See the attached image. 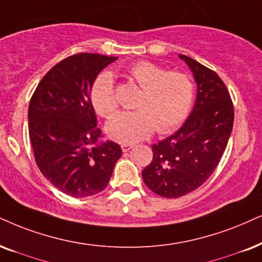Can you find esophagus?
<instances>
[{
  "mask_svg": "<svg viewBox=\"0 0 262 262\" xmlns=\"http://www.w3.org/2000/svg\"><path fill=\"white\" fill-rule=\"evenodd\" d=\"M121 147L123 152H128L129 150H132V148L134 147V144H122Z\"/></svg>",
  "mask_w": 262,
  "mask_h": 262,
  "instance_id": "1",
  "label": "esophagus"
}]
</instances>
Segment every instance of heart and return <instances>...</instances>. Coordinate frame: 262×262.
<instances>
[{
  "instance_id": "1",
  "label": "heart",
  "mask_w": 262,
  "mask_h": 262,
  "mask_svg": "<svg viewBox=\"0 0 262 262\" xmlns=\"http://www.w3.org/2000/svg\"><path fill=\"white\" fill-rule=\"evenodd\" d=\"M129 77L142 89L137 111L121 112L106 125L112 140L129 144L150 137L157 129L167 134L180 127L190 115L194 83L185 72L168 71L150 61H139L129 69ZM91 101L101 117L110 118L117 110L114 76L102 72L91 88Z\"/></svg>"
}]
</instances>
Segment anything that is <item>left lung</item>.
<instances>
[{"mask_svg": "<svg viewBox=\"0 0 262 262\" xmlns=\"http://www.w3.org/2000/svg\"><path fill=\"white\" fill-rule=\"evenodd\" d=\"M197 83L193 110L177 133L152 145L154 158L142 170L146 186L158 196L178 198L204 184L223 157L233 127V104L216 72L186 55Z\"/></svg>", "mask_w": 262, "mask_h": 262, "instance_id": "8db88e82", "label": "left lung"}]
</instances>
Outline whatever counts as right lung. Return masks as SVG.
<instances>
[{
    "mask_svg": "<svg viewBox=\"0 0 262 262\" xmlns=\"http://www.w3.org/2000/svg\"><path fill=\"white\" fill-rule=\"evenodd\" d=\"M116 57L71 55L43 76L29 104V135L36 164L53 186L75 198L107 186L122 150L101 138L91 88Z\"/></svg>",
    "mask_w": 262,
    "mask_h": 262,
    "instance_id": "right-lung-1",
    "label": "right lung"
}]
</instances>
